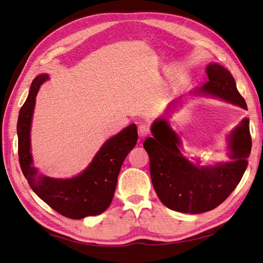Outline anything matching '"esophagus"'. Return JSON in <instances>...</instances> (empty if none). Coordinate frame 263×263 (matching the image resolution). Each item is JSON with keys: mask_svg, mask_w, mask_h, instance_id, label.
Listing matches in <instances>:
<instances>
[{"mask_svg": "<svg viewBox=\"0 0 263 263\" xmlns=\"http://www.w3.org/2000/svg\"><path fill=\"white\" fill-rule=\"evenodd\" d=\"M149 133H150V128L148 125L141 124L138 126V135L141 139H144L146 136H148Z\"/></svg>", "mask_w": 263, "mask_h": 263, "instance_id": "1", "label": "esophagus"}]
</instances>
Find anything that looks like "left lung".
<instances>
[{"label": "left lung", "mask_w": 263, "mask_h": 263, "mask_svg": "<svg viewBox=\"0 0 263 263\" xmlns=\"http://www.w3.org/2000/svg\"><path fill=\"white\" fill-rule=\"evenodd\" d=\"M209 81L202 91L247 108L238 92L235 79L217 63L206 68ZM154 137H148L144 147L150 159V177L156 193L166 208L181 213L200 214L217 208L232 194L248 165L251 151L249 119L229 136L230 162L214 166H198L190 162L181 153V142L164 119H158L151 128Z\"/></svg>", "instance_id": "1"}]
</instances>
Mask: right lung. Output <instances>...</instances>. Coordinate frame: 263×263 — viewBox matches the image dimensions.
Wrapping results in <instances>:
<instances>
[{
    "label": "right lung",
    "instance_id": "obj_1",
    "mask_svg": "<svg viewBox=\"0 0 263 263\" xmlns=\"http://www.w3.org/2000/svg\"><path fill=\"white\" fill-rule=\"evenodd\" d=\"M47 79V74L34 79L27 100L20 110L17 136L21 169L31 190L55 212L71 219L95 216L112 203L119 170L126 156L137 144V127L132 124L108 139L80 176L61 180L38 174L31 165L29 133L36 95Z\"/></svg>",
    "mask_w": 263,
    "mask_h": 263
}]
</instances>
